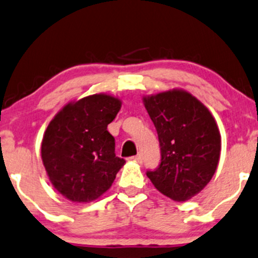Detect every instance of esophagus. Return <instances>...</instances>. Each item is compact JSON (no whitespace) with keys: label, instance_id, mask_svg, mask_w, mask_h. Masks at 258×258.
<instances>
[{"label":"esophagus","instance_id":"obj_1","mask_svg":"<svg viewBox=\"0 0 258 258\" xmlns=\"http://www.w3.org/2000/svg\"><path fill=\"white\" fill-rule=\"evenodd\" d=\"M132 160H134V161H136V163L141 164L142 163V155L138 154V155H135V157H132Z\"/></svg>","mask_w":258,"mask_h":258}]
</instances>
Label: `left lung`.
<instances>
[{
  "label": "left lung",
  "instance_id": "1",
  "mask_svg": "<svg viewBox=\"0 0 258 258\" xmlns=\"http://www.w3.org/2000/svg\"><path fill=\"white\" fill-rule=\"evenodd\" d=\"M158 133L160 164L146 174L174 201H186L205 187L217 170L221 138L205 105L184 91L144 98Z\"/></svg>",
  "mask_w": 258,
  "mask_h": 258
}]
</instances>
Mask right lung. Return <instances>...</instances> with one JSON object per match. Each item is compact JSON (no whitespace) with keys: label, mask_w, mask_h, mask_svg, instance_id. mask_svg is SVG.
<instances>
[{"label":"right lung","mask_w":258,"mask_h":258,"mask_svg":"<svg viewBox=\"0 0 258 258\" xmlns=\"http://www.w3.org/2000/svg\"><path fill=\"white\" fill-rule=\"evenodd\" d=\"M120 100L94 94L66 105L50 122L41 159L52 185L73 202H91L112 185L125 160L116 157L107 132Z\"/></svg>","instance_id":"1"}]
</instances>
